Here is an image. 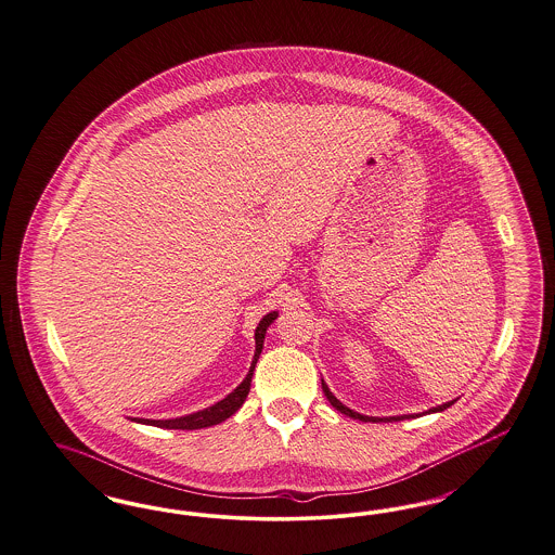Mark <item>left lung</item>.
<instances>
[{
    "instance_id": "left-lung-1",
    "label": "left lung",
    "mask_w": 555,
    "mask_h": 555,
    "mask_svg": "<svg viewBox=\"0 0 555 555\" xmlns=\"http://www.w3.org/2000/svg\"><path fill=\"white\" fill-rule=\"evenodd\" d=\"M321 387H323V393L327 396V400H330V404L334 406V409L339 410L341 414H346V416H352V418H357V421H362V423H377V421H404V418H410V414H404V416H389V418H377V416H364V414H359V412H354V410L348 409V406H344L341 402H339L338 398L330 391V387L325 386V382L321 379ZM456 400H452V402H446V404H441V406H435V409H429L427 412H441V410L450 409L452 404H454Z\"/></svg>"
}]
</instances>
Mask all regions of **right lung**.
Here are the masks:
<instances>
[{
  "label": "right lung",
  "mask_w": 555,
  "mask_h": 555,
  "mask_svg": "<svg viewBox=\"0 0 555 555\" xmlns=\"http://www.w3.org/2000/svg\"><path fill=\"white\" fill-rule=\"evenodd\" d=\"M275 319H278V311L267 313L266 317L259 321V325H257V330H255V344H257V346H255V359H253V364H250V371H248V375L244 377V382H242L241 386L236 387L232 393H228L223 400H219L217 404L209 406V409L198 410V412L180 416V418H168V421L132 418V421L143 423V425L162 427V429H182V431L186 429V431H193V429L211 427V425H217V423L230 418L236 410L241 409L242 404H244V400H246V396H248V391H250L253 371H255V364L259 361V354H261V350H263V339H266L267 327H269Z\"/></svg>",
  "instance_id": "add662e5"
}]
</instances>
